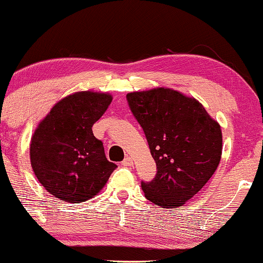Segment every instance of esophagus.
Wrapping results in <instances>:
<instances>
[{
  "instance_id": "obj_1",
  "label": "esophagus",
  "mask_w": 263,
  "mask_h": 263,
  "mask_svg": "<svg viewBox=\"0 0 263 263\" xmlns=\"http://www.w3.org/2000/svg\"><path fill=\"white\" fill-rule=\"evenodd\" d=\"M121 164L124 166H128V167H131V166H134V160H132V158L127 156V158H125V160L122 161Z\"/></svg>"
}]
</instances>
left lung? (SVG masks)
Wrapping results in <instances>:
<instances>
[{"label": "left lung", "mask_w": 263, "mask_h": 263, "mask_svg": "<svg viewBox=\"0 0 263 263\" xmlns=\"http://www.w3.org/2000/svg\"><path fill=\"white\" fill-rule=\"evenodd\" d=\"M126 97L158 168L152 182H142L145 198L164 209L183 206L220 164V124L200 102L172 88L131 92Z\"/></svg>", "instance_id": "obj_1"}]
</instances>
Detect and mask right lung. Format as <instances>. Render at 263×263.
I'll return each instance as SVG.
<instances>
[{"instance_id": "obj_1", "label": "right lung", "mask_w": 263, "mask_h": 263, "mask_svg": "<svg viewBox=\"0 0 263 263\" xmlns=\"http://www.w3.org/2000/svg\"><path fill=\"white\" fill-rule=\"evenodd\" d=\"M111 99L107 92L71 93L39 122L30 141V162L36 178L53 197L72 204L87 201L116 168L92 132Z\"/></svg>"}]
</instances>
